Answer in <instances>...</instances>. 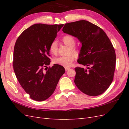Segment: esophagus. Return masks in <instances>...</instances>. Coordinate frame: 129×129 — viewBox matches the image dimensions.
<instances>
[{"label":"esophagus","instance_id":"1","mask_svg":"<svg viewBox=\"0 0 129 129\" xmlns=\"http://www.w3.org/2000/svg\"><path fill=\"white\" fill-rule=\"evenodd\" d=\"M69 69H70L69 67H65V71H68Z\"/></svg>","mask_w":129,"mask_h":129}]
</instances>
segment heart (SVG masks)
<instances>
[{
    "label": "heart",
    "instance_id": "1",
    "mask_svg": "<svg viewBox=\"0 0 129 129\" xmlns=\"http://www.w3.org/2000/svg\"><path fill=\"white\" fill-rule=\"evenodd\" d=\"M62 41L66 45L70 47L69 53H72L67 56H61L56 57L53 60V62L55 64H59L63 67H71L73 62L75 60L76 55H79V52L76 48L74 47L76 44L75 39L72 36L66 35L62 38ZM49 49L52 54H57L58 52V43L56 40H54L50 43Z\"/></svg>",
    "mask_w": 129,
    "mask_h": 129
}]
</instances>
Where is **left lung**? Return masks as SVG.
I'll return each mask as SVG.
<instances>
[{"mask_svg": "<svg viewBox=\"0 0 129 129\" xmlns=\"http://www.w3.org/2000/svg\"><path fill=\"white\" fill-rule=\"evenodd\" d=\"M62 31L79 40L82 47L77 62L89 66L88 69L75 68L76 87L89 96L102 94L112 83L116 66L115 49L107 35L84 20L66 24Z\"/></svg>", "mask_w": 129, "mask_h": 129, "instance_id": "left-lung-1", "label": "left lung"}]
</instances>
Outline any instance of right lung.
Returning <instances> with one entry per match:
<instances>
[{
  "label": "right lung",
  "instance_id": "1",
  "mask_svg": "<svg viewBox=\"0 0 129 129\" xmlns=\"http://www.w3.org/2000/svg\"><path fill=\"white\" fill-rule=\"evenodd\" d=\"M63 26L34 24L25 29L15 42L14 71L22 88L33 100L48 99L65 73L63 66L57 64L44 71L50 62L49 45Z\"/></svg>",
  "mask_w": 129,
  "mask_h": 129
}]
</instances>
